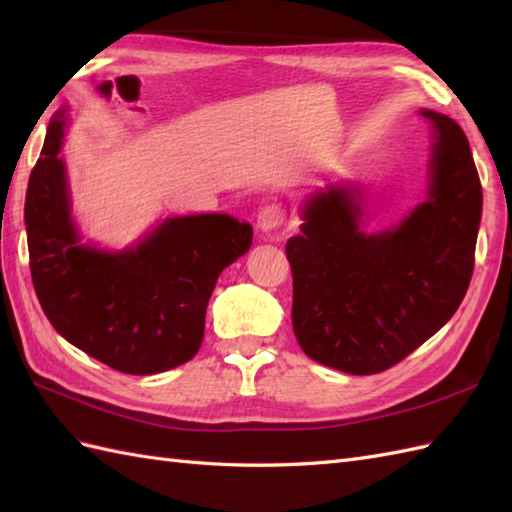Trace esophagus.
Here are the masks:
<instances>
[{
	"label": "esophagus",
	"mask_w": 512,
	"mask_h": 512,
	"mask_svg": "<svg viewBox=\"0 0 512 512\" xmlns=\"http://www.w3.org/2000/svg\"><path fill=\"white\" fill-rule=\"evenodd\" d=\"M284 224V209L279 204H266L257 213V228L264 233H273Z\"/></svg>",
	"instance_id": "1"
}]
</instances>
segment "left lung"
<instances>
[{"label":"left lung","mask_w":512,"mask_h":512,"mask_svg":"<svg viewBox=\"0 0 512 512\" xmlns=\"http://www.w3.org/2000/svg\"><path fill=\"white\" fill-rule=\"evenodd\" d=\"M433 123L429 191L398 226L365 233L363 193H312L301 235L288 239L292 330L312 361L367 376L385 372L447 323L466 295L482 220V184L453 118Z\"/></svg>","instance_id":"left-lung-1"}]
</instances>
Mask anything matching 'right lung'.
<instances>
[{
  "instance_id": "1",
  "label": "right lung",
  "mask_w": 512,
  "mask_h": 512,
  "mask_svg": "<svg viewBox=\"0 0 512 512\" xmlns=\"http://www.w3.org/2000/svg\"><path fill=\"white\" fill-rule=\"evenodd\" d=\"M65 112L54 114L26 191L30 275L52 328L123 374L191 361L206 306L226 266L253 244V226L224 213L169 217L134 248L81 244L59 158Z\"/></svg>"
}]
</instances>
